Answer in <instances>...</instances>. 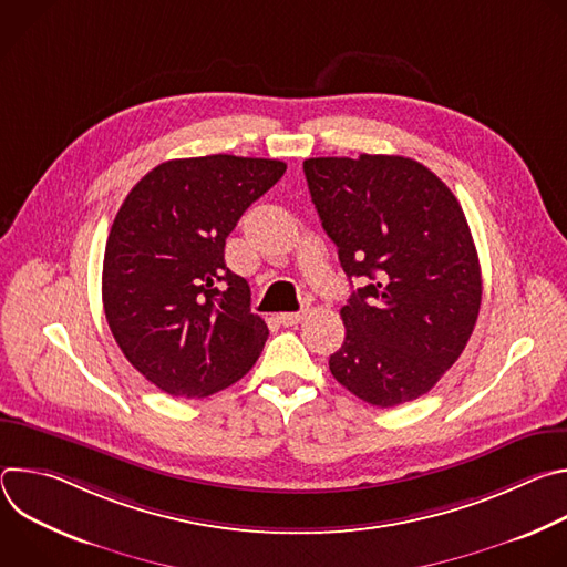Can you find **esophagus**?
I'll return each mask as SVG.
<instances>
[{
  "mask_svg": "<svg viewBox=\"0 0 567 567\" xmlns=\"http://www.w3.org/2000/svg\"><path fill=\"white\" fill-rule=\"evenodd\" d=\"M305 318V311H287V313H278V320L282 322L285 328L298 326V322Z\"/></svg>",
  "mask_w": 567,
  "mask_h": 567,
  "instance_id": "obj_1",
  "label": "esophagus"
}]
</instances>
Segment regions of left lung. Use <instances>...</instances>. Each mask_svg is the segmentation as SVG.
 Returning <instances> with one entry per match:
<instances>
[{
    "mask_svg": "<svg viewBox=\"0 0 567 567\" xmlns=\"http://www.w3.org/2000/svg\"><path fill=\"white\" fill-rule=\"evenodd\" d=\"M302 171L346 276L361 280L341 309L334 379L377 409L426 394L466 348L482 300L460 202L396 154L305 158Z\"/></svg>",
    "mask_w": 567,
    "mask_h": 567,
    "instance_id": "obj_1",
    "label": "left lung"
}]
</instances>
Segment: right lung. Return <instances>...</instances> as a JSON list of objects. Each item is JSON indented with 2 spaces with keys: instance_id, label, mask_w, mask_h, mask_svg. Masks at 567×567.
<instances>
[{
  "instance_id": "add662e5",
  "label": "right lung",
  "mask_w": 567,
  "mask_h": 567,
  "mask_svg": "<svg viewBox=\"0 0 567 567\" xmlns=\"http://www.w3.org/2000/svg\"><path fill=\"white\" fill-rule=\"evenodd\" d=\"M287 171L278 158H173L125 197L103 260V307L125 359L158 390L199 399L245 377L269 337L226 237Z\"/></svg>"
}]
</instances>
